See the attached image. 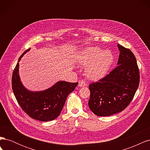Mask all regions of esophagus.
Returning <instances> with one entry per match:
<instances>
[{
	"label": "esophagus",
	"mask_w": 150,
	"mask_h": 150,
	"mask_svg": "<svg viewBox=\"0 0 150 150\" xmlns=\"http://www.w3.org/2000/svg\"><path fill=\"white\" fill-rule=\"evenodd\" d=\"M86 84L85 81L83 80V79H81L79 81V86H80V87H84V86H85Z\"/></svg>",
	"instance_id": "esophagus-1"
}]
</instances>
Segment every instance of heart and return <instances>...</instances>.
Instances as JSON below:
<instances>
[{"label":"heart","mask_w":150,"mask_h":150,"mask_svg":"<svg viewBox=\"0 0 150 150\" xmlns=\"http://www.w3.org/2000/svg\"><path fill=\"white\" fill-rule=\"evenodd\" d=\"M114 59V55L110 50L103 51L99 47H93L81 52L79 61L83 65H88L86 72L88 78L97 81L107 75Z\"/></svg>","instance_id":"obj_1"}]
</instances>
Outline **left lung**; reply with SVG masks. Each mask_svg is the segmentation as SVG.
<instances>
[{
    "label": "left lung",
    "instance_id": "obj_1",
    "mask_svg": "<svg viewBox=\"0 0 150 150\" xmlns=\"http://www.w3.org/2000/svg\"><path fill=\"white\" fill-rule=\"evenodd\" d=\"M117 66L103 79L90 84L88 105L94 115L116 114L132 101L139 83V71L135 56L129 49L117 44Z\"/></svg>",
    "mask_w": 150,
    "mask_h": 150
}]
</instances>
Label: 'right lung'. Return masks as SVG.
Returning <instances> with one entry per match:
<instances>
[{
	"label": "right lung",
	"mask_w": 150,
	"mask_h": 150,
	"mask_svg": "<svg viewBox=\"0 0 150 150\" xmlns=\"http://www.w3.org/2000/svg\"><path fill=\"white\" fill-rule=\"evenodd\" d=\"M27 50L20 56L13 71L12 88L13 94L22 110L32 118L40 121H52L59 116L67 97L73 91L78 83L59 81L43 91L33 92L22 85L19 75V62Z\"/></svg>",
	"instance_id": "1"
}]
</instances>
